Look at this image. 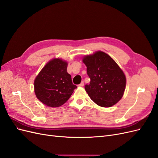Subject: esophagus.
I'll return each mask as SVG.
<instances>
[{"instance_id":"1","label":"esophagus","mask_w":158,"mask_h":158,"mask_svg":"<svg viewBox=\"0 0 158 158\" xmlns=\"http://www.w3.org/2000/svg\"><path fill=\"white\" fill-rule=\"evenodd\" d=\"M78 86H79V87H82V86H84V82H82L80 84H78Z\"/></svg>"}]
</instances>
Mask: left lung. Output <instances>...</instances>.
<instances>
[{
	"label": "left lung",
	"instance_id": "left-lung-1",
	"mask_svg": "<svg viewBox=\"0 0 158 158\" xmlns=\"http://www.w3.org/2000/svg\"><path fill=\"white\" fill-rule=\"evenodd\" d=\"M83 62L90 78L85 89L91 99L103 107L116 104L123 97L126 86L123 70L111 56L102 51L85 56Z\"/></svg>",
	"mask_w": 158,
	"mask_h": 158
}]
</instances>
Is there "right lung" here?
<instances>
[{
    "mask_svg": "<svg viewBox=\"0 0 158 158\" xmlns=\"http://www.w3.org/2000/svg\"><path fill=\"white\" fill-rule=\"evenodd\" d=\"M67 63L60 59L49 61L34 81L37 99L46 106L57 107L68 101L77 88L67 73Z\"/></svg>",
    "mask_w": 158,
    "mask_h": 158,
    "instance_id": "1",
    "label": "right lung"
}]
</instances>
